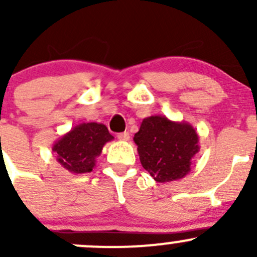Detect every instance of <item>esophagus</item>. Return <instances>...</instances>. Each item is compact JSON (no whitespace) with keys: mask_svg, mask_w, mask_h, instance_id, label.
<instances>
[{"mask_svg":"<svg viewBox=\"0 0 257 257\" xmlns=\"http://www.w3.org/2000/svg\"><path fill=\"white\" fill-rule=\"evenodd\" d=\"M118 139H119V141L128 142L129 139H131V136H129L128 132H124V133H119L118 134Z\"/></svg>","mask_w":257,"mask_h":257,"instance_id":"1","label":"esophagus"}]
</instances>
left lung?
I'll return each instance as SVG.
<instances>
[{"instance_id": "8db88e82", "label": "left lung", "mask_w": 257, "mask_h": 257, "mask_svg": "<svg viewBox=\"0 0 257 257\" xmlns=\"http://www.w3.org/2000/svg\"><path fill=\"white\" fill-rule=\"evenodd\" d=\"M142 165L158 183L179 180L191 170V160L200 150L199 136L186 121L163 115L144 118L133 138Z\"/></svg>"}]
</instances>
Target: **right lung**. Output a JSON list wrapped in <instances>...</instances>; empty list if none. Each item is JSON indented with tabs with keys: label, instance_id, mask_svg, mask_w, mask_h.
<instances>
[{
	"label": "right lung",
	"instance_id": "obj_1",
	"mask_svg": "<svg viewBox=\"0 0 257 257\" xmlns=\"http://www.w3.org/2000/svg\"><path fill=\"white\" fill-rule=\"evenodd\" d=\"M114 137L102 123H80L58 139L52 147L56 159L73 174L90 173L105 143Z\"/></svg>",
	"mask_w": 257,
	"mask_h": 257
}]
</instances>
